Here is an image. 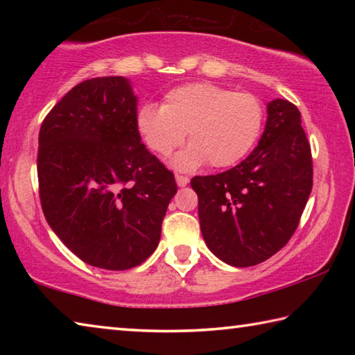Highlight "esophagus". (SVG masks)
Listing matches in <instances>:
<instances>
[{"mask_svg": "<svg viewBox=\"0 0 355 355\" xmlns=\"http://www.w3.org/2000/svg\"><path fill=\"white\" fill-rule=\"evenodd\" d=\"M175 180H177V184L180 186V188H183V186H186L189 183V178L188 177H184V175H175Z\"/></svg>", "mask_w": 355, "mask_h": 355, "instance_id": "esophagus-1", "label": "esophagus"}]
</instances>
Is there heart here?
I'll list each match as a JSON object with an SVG mask.
<instances>
[{
    "label": "heart",
    "mask_w": 355,
    "mask_h": 355,
    "mask_svg": "<svg viewBox=\"0 0 355 355\" xmlns=\"http://www.w3.org/2000/svg\"><path fill=\"white\" fill-rule=\"evenodd\" d=\"M261 101L213 83H192L172 89L161 107L142 106L136 128L148 150L167 158L184 142L191 146L172 164L194 171L202 164L224 169L239 163L255 146L263 128Z\"/></svg>",
    "instance_id": "1"
}]
</instances>
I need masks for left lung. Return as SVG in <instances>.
I'll list each match as a JSON object with an SVG mask.
<instances>
[{
    "label": "left lung",
    "instance_id": "1",
    "mask_svg": "<svg viewBox=\"0 0 355 355\" xmlns=\"http://www.w3.org/2000/svg\"><path fill=\"white\" fill-rule=\"evenodd\" d=\"M208 249L227 264L255 266L284 248L313 186L310 144L288 100L268 103L266 127L248 158L218 175L194 177Z\"/></svg>",
    "mask_w": 355,
    "mask_h": 355
}]
</instances>
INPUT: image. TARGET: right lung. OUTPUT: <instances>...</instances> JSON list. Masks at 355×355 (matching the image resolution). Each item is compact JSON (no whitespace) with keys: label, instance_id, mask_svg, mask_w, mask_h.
Here are the masks:
<instances>
[{"label":"right lung","instance_id":"1","mask_svg":"<svg viewBox=\"0 0 355 355\" xmlns=\"http://www.w3.org/2000/svg\"><path fill=\"white\" fill-rule=\"evenodd\" d=\"M137 97L123 76L86 80L48 112L39 133L42 209L84 263L107 271L153 254L177 192L173 173L141 142Z\"/></svg>","mask_w":355,"mask_h":355}]
</instances>
